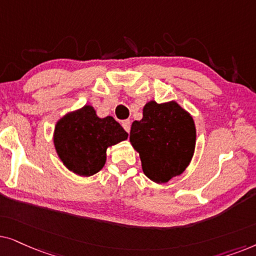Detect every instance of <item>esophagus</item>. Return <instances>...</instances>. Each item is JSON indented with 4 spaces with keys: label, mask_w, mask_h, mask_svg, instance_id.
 <instances>
[{
    "label": "esophagus",
    "mask_w": 256,
    "mask_h": 256,
    "mask_svg": "<svg viewBox=\"0 0 256 256\" xmlns=\"http://www.w3.org/2000/svg\"><path fill=\"white\" fill-rule=\"evenodd\" d=\"M122 128H124V130H125L126 132H130L131 122L128 120V119H126V120H122Z\"/></svg>",
    "instance_id": "34e87169"
}]
</instances>
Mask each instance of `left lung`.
Returning a JSON list of instances; mask_svg holds the SVG:
<instances>
[{
	"label": "left lung",
	"instance_id": "1",
	"mask_svg": "<svg viewBox=\"0 0 256 256\" xmlns=\"http://www.w3.org/2000/svg\"><path fill=\"white\" fill-rule=\"evenodd\" d=\"M130 142L139 152L145 176L166 182L185 171L196 148L193 118L176 102H150L142 120L132 122Z\"/></svg>",
	"mask_w": 256,
	"mask_h": 256
}]
</instances>
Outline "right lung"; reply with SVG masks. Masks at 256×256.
Returning <instances> with one entry per match:
<instances>
[{
	"label": "right lung",
	"instance_id": "add662e5",
	"mask_svg": "<svg viewBox=\"0 0 256 256\" xmlns=\"http://www.w3.org/2000/svg\"><path fill=\"white\" fill-rule=\"evenodd\" d=\"M128 132L111 116L97 117L90 105L70 112L54 128V142L70 171L82 176L96 174L106 160V148L128 139Z\"/></svg>",
	"mask_w": 256,
	"mask_h": 256
}]
</instances>
